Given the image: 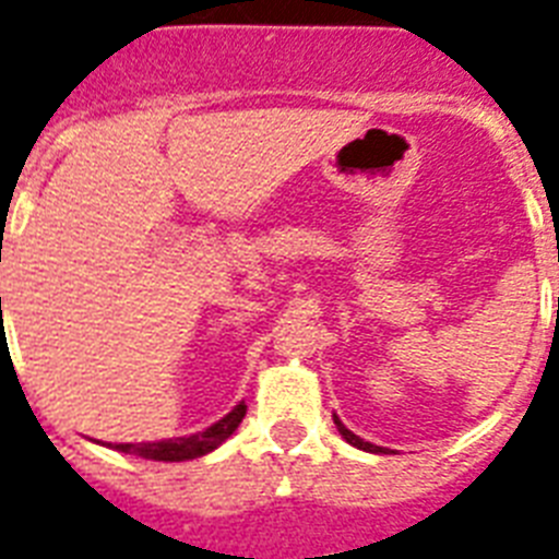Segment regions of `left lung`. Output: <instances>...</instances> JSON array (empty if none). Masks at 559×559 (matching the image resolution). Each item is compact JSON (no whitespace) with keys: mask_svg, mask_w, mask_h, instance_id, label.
<instances>
[{"mask_svg":"<svg viewBox=\"0 0 559 559\" xmlns=\"http://www.w3.org/2000/svg\"><path fill=\"white\" fill-rule=\"evenodd\" d=\"M332 419H335V426H338L341 437H344V440H347L349 445H356V449H365V452H373V455H379V452H384V445L367 443V440H361V437H358V435H353V431H349V428L344 426V423H341L338 417H335V414H332Z\"/></svg>","mask_w":559,"mask_h":559,"instance_id":"1","label":"left lung"}]
</instances>
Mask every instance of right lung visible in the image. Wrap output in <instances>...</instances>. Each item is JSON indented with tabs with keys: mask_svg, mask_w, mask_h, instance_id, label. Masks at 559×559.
<instances>
[{
	"mask_svg": "<svg viewBox=\"0 0 559 559\" xmlns=\"http://www.w3.org/2000/svg\"><path fill=\"white\" fill-rule=\"evenodd\" d=\"M245 414H248V405L239 402L227 417H221L218 423H212L210 428H203L198 435L154 440V443H116L114 449L116 452H124V455H140L145 461H192V457L210 455L212 449H218L239 428Z\"/></svg>",
	"mask_w": 559,
	"mask_h": 559,
	"instance_id": "right-lung-1",
	"label": "right lung"
}]
</instances>
